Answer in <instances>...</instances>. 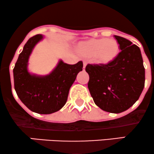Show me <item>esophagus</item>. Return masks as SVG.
<instances>
[{"instance_id":"1","label":"esophagus","mask_w":154,"mask_h":154,"mask_svg":"<svg viewBox=\"0 0 154 154\" xmlns=\"http://www.w3.org/2000/svg\"><path fill=\"white\" fill-rule=\"evenodd\" d=\"M86 62H84V66H83V70H85V68H86Z\"/></svg>"}]
</instances>
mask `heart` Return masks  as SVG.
<instances>
[{
	"label": "heart",
	"instance_id": "b5f03b06",
	"mask_svg": "<svg viewBox=\"0 0 154 154\" xmlns=\"http://www.w3.org/2000/svg\"><path fill=\"white\" fill-rule=\"evenodd\" d=\"M76 49L86 57H94V61L100 65H108L113 62L120 53V46L114 38H97L82 41Z\"/></svg>",
	"mask_w": 154,
	"mask_h": 154
}]
</instances>
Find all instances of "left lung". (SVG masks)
<instances>
[{
    "label": "left lung",
    "instance_id": "left-lung-1",
    "mask_svg": "<svg viewBox=\"0 0 154 154\" xmlns=\"http://www.w3.org/2000/svg\"><path fill=\"white\" fill-rule=\"evenodd\" d=\"M121 52L108 65L86 67L88 88L94 103L106 112L119 113L139 99L145 86V68L140 48L129 40L114 35Z\"/></svg>",
    "mask_w": 154,
    "mask_h": 154
}]
</instances>
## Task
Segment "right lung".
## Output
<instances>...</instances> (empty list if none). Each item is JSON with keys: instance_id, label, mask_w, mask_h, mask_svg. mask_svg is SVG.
<instances>
[{"instance_id": "right-lung-1", "label": "right lung", "mask_w": 154, "mask_h": 154, "mask_svg": "<svg viewBox=\"0 0 154 154\" xmlns=\"http://www.w3.org/2000/svg\"><path fill=\"white\" fill-rule=\"evenodd\" d=\"M44 38L38 34L27 41L13 70L14 82L17 96L27 108L40 114H51L65 105L70 88L82 70L83 63L69 65L60 60L49 74L31 73L29 58L35 45Z\"/></svg>"}]
</instances>
